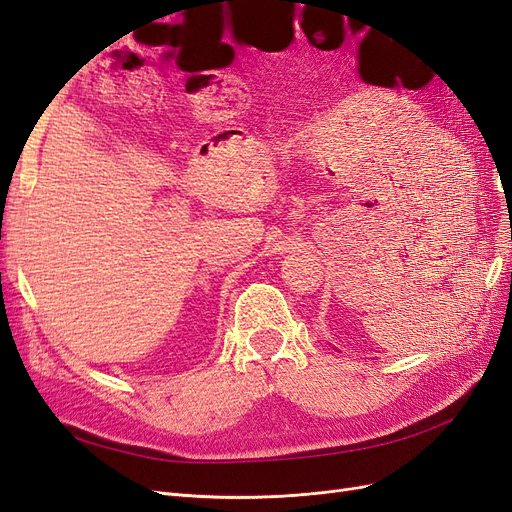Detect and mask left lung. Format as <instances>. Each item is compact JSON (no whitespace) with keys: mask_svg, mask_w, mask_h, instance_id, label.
I'll list each match as a JSON object with an SVG mask.
<instances>
[{"mask_svg":"<svg viewBox=\"0 0 512 512\" xmlns=\"http://www.w3.org/2000/svg\"><path fill=\"white\" fill-rule=\"evenodd\" d=\"M504 194H506V192H504Z\"/></svg>","mask_w":512,"mask_h":512,"instance_id":"left-lung-1","label":"left lung"}]
</instances>
